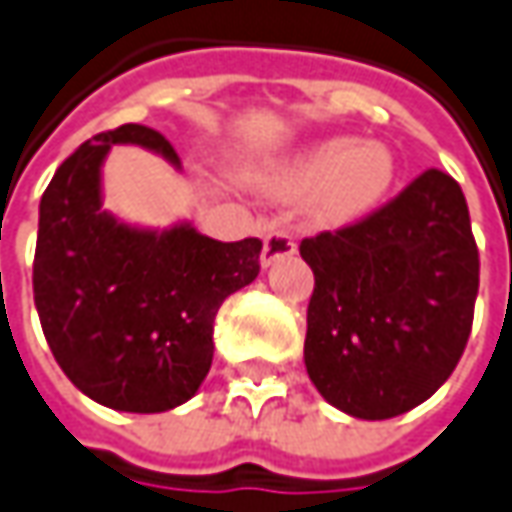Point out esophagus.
<instances>
[{
  "label": "esophagus",
  "mask_w": 512,
  "mask_h": 512,
  "mask_svg": "<svg viewBox=\"0 0 512 512\" xmlns=\"http://www.w3.org/2000/svg\"><path fill=\"white\" fill-rule=\"evenodd\" d=\"M296 253V239L287 230H270L265 236V247H262V267H270L273 262L293 256Z\"/></svg>",
  "instance_id": "esophagus-1"
}]
</instances>
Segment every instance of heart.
Returning a JSON list of instances; mask_svg holds the SVG:
<instances>
[{
    "label": "heart",
    "instance_id": "1",
    "mask_svg": "<svg viewBox=\"0 0 512 512\" xmlns=\"http://www.w3.org/2000/svg\"><path fill=\"white\" fill-rule=\"evenodd\" d=\"M245 182L270 199H307L319 225L347 227L382 205L396 182V156L382 142L327 136L245 168Z\"/></svg>",
    "mask_w": 512,
    "mask_h": 512
}]
</instances>
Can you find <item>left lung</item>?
<instances>
[{"label": "left lung", "instance_id": "left-lung-1", "mask_svg": "<svg viewBox=\"0 0 512 512\" xmlns=\"http://www.w3.org/2000/svg\"><path fill=\"white\" fill-rule=\"evenodd\" d=\"M316 287L305 367L327 404L393 419L427 402L462 359L479 250L462 187L424 170L382 210L299 245Z\"/></svg>", "mask_w": 512, "mask_h": 512}]
</instances>
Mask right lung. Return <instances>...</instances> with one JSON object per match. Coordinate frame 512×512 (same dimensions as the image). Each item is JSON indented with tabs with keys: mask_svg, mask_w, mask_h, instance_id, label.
Segmentation results:
<instances>
[{
	"mask_svg": "<svg viewBox=\"0 0 512 512\" xmlns=\"http://www.w3.org/2000/svg\"><path fill=\"white\" fill-rule=\"evenodd\" d=\"M113 145H139L182 170L173 145L145 125L96 133L73 150L39 202L33 302L56 362L88 399L165 413L205 382L216 313L259 276L262 242H216L190 222H122L102 207Z\"/></svg>",
	"mask_w": 512,
	"mask_h": 512,
	"instance_id": "add662e5",
	"label": "right lung"
}]
</instances>
